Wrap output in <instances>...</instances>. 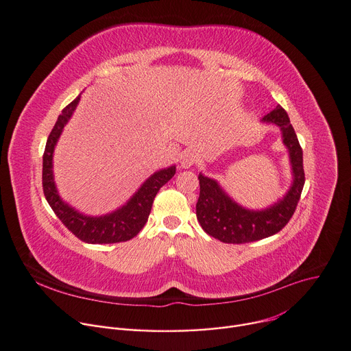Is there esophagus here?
<instances>
[{
	"instance_id": "1",
	"label": "esophagus",
	"mask_w": 351,
	"mask_h": 351,
	"mask_svg": "<svg viewBox=\"0 0 351 351\" xmlns=\"http://www.w3.org/2000/svg\"><path fill=\"white\" fill-rule=\"evenodd\" d=\"M195 162V154L190 150H185L180 154V166L181 169H190Z\"/></svg>"
}]
</instances>
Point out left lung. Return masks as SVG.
<instances>
[{
	"label": "left lung",
	"instance_id": "8db88e82",
	"mask_svg": "<svg viewBox=\"0 0 351 351\" xmlns=\"http://www.w3.org/2000/svg\"><path fill=\"white\" fill-rule=\"evenodd\" d=\"M261 121L279 128L282 143L289 153L292 184L286 194L269 207L250 210L231 198L217 180L199 173L197 219L210 237L225 243L254 242L279 232L292 218L303 190V152L289 116L282 106H276Z\"/></svg>",
	"mask_w": 351,
	"mask_h": 351
}]
</instances>
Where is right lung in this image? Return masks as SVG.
I'll return each instance as SVG.
<instances>
[{"mask_svg": "<svg viewBox=\"0 0 351 351\" xmlns=\"http://www.w3.org/2000/svg\"><path fill=\"white\" fill-rule=\"evenodd\" d=\"M79 100L80 95L62 110L47 140L43 158V187L45 198L62 223L80 241L86 243H116L129 241L134 238L147 222L154 197L162 185L174 177L176 166L161 169L152 174L125 205L109 214L92 217L75 210L72 205L62 199L58 193L53 178V152Z\"/></svg>", "mask_w": 351, "mask_h": 351, "instance_id": "obj_1", "label": "right lung"}]
</instances>
